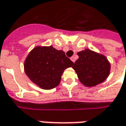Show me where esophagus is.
<instances>
[{
  "label": "esophagus",
  "instance_id": "esophagus-1",
  "mask_svg": "<svg viewBox=\"0 0 126 126\" xmlns=\"http://www.w3.org/2000/svg\"><path fill=\"white\" fill-rule=\"evenodd\" d=\"M70 59H71V61H72L73 63H75V57H74V56H72V57L70 58Z\"/></svg>",
  "mask_w": 126,
  "mask_h": 126
}]
</instances>
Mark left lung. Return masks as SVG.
I'll list each match as a JSON object with an SVG mask.
<instances>
[{"label":"left lung","mask_w":126,"mask_h":126,"mask_svg":"<svg viewBox=\"0 0 126 126\" xmlns=\"http://www.w3.org/2000/svg\"><path fill=\"white\" fill-rule=\"evenodd\" d=\"M79 58L73 66L79 81L86 87H94L107 79L111 65L104 55L85 49L78 53Z\"/></svg>","instance_id":"8db88e82"}]
</instances>
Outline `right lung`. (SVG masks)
<instances>
[{
	"label": "right lung",
	"mask_w": 126,
	"mask_h": 126,
	"mask_svg": "<svg viewBox=\"0 0 126 126\" xmlns=\"http://www.w3.org/2000/svg\"><path fill=\"white\" fill-rule=\"evenodd\" d=\"M74 63L63 51L53 47H36L25 61V73L36 85L44 90H51L59 85L64 70Z\"/></svg>",
	"instance_id": "right-lung-1"
}]
</instances>
